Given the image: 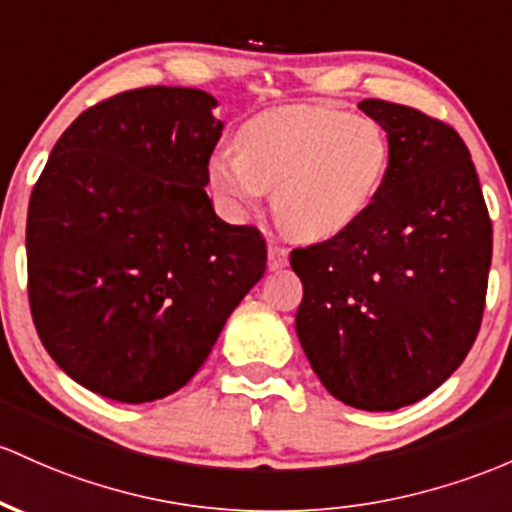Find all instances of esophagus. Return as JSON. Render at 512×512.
Masks as SVG:
<instances>
[{
    "label": "esophagus",
    "instance_id": "esophagus-1",
    "mask_svg": "<svg viewBox=\"0 0 512 512\" xmlns=\"http://www.w3.org/2000/svg\"><path fill=\"white\" fill-rule=\"evenodd\" d=\"M286 257H289V250L282 245H277L274 240H269V247H267L269 269H282L286 265Z\"/></svg>",
    "mask_w": 512,
    "mask_h": 512
}]
</instances>
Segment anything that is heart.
Listing matches in <instances>:
<instances>
[{"label": "heart", "mask_w": 512, "mask_h": 512, "mask_svg": "<svg viewBox=\"0 0 512 512\" xmlns=\"http://www.w3.org/2000/svg\"><path fill=\"white\" fill-rule=\"evenodd\" d=\"M233 153H216L206 182L230 218L260 209L299 240H325L355 226L384 187L389 138L369 116L328 106H282L252 116Z\"/></svg>", "instance_id": "1"}]
</instances>
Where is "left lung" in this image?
Returning a JSON list of instances; mask_svg holds the SVG:
<instances>
[{
  "mask_svg": "<svg viewBox=\"0 0 512 512\" xmlns=\"http://www.w3.org/2000/svg\"><path fill=\"white\" fill-rule=\"evenodd\" d=\"M359 109L386 131L389 170L355 226L291 252L303 284L296 335L338 401L396 411L447 381L474 345L493 228L452 126L381 99Z\"/></svg>",
  "mask_w": 512,
  "mask_h": 512,
  "instance_id": "8db88e82",
  "label": "left lung"
}]
</instances>
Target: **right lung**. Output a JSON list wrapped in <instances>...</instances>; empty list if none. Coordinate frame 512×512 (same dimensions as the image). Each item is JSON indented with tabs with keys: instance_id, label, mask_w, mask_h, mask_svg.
Here are the masks:
<instances>
[{
	"instance_id": "obj_1",
	"label": "right lung",
	"mask_w": 512,
	"mask_h": 512,
	"mask_svg": "<svg viewBox=\"0 0 512 512\" xmlns=\"http://www.w3.org/2000/svg\"><path fill=\"white\" fill-rule=\"evenodd\" d=\"M201 89L101 101L55 143L28 201V301L38 338L84 389L121 403L179 391L262 279L260 230L206 194L221 138Z\"/></svg>"
}]
</instances>
